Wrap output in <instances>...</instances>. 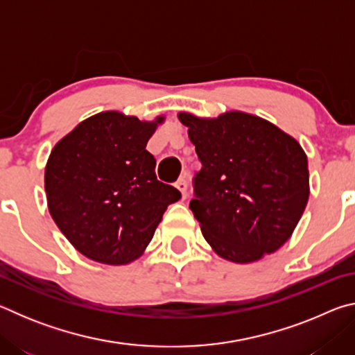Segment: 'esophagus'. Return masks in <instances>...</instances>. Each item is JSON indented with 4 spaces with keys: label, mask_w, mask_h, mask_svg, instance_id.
<instances>
[{
    "label": "esophagus",
    "mask_w": 355,
    "mask_h": 355,
    "mask_svg": "<svg viewBox=\"0 0 355 355\" xmlns=\"http://www.w3.org/2000/svg\"><path fill=\"white\" fill-rule=\"evenodd\" d=\"M177 189L182 192V197L184 199L186 196H188V182H186V177H180L177 182H175Z\"/></svg>",
    "instance_id": "esophagus-1"
}]
</instances>
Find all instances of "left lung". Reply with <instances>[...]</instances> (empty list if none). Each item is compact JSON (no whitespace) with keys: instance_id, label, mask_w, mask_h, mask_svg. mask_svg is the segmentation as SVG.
<instances>
[{"instance_id":"8db88e82","label":"left lung","mask_w":355,"mask_h":355,"mask_svg":"<svg viewBox=\"0 0 355 355\" xmlns=\"http://www.w3.org/2000/svg\"><path fill=\"white\" fill-rule=\"evenodd\" d=\"M202 169L189 208L216 254L252 263L291 236L309 200L307 155L261 117L241 111L200 119L178 114Z\"/></svg>"}]
</instances>
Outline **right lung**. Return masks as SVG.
<instances>
[{
    "instance_id": "obj_1",
    "label": "right lung",
    "mask_w": 355,
    "mask_h": 355,
    "mask_svg": "<svg viewBox=\"0 0 355 355\" xmlns=\"http://www.w3.org/2000/svg\"><path fill=\"white\" fill-rule=\"evenodd\" d=\"M164 117L95 114L59 141L45 169L48 209L84 257L128 264L142 255L180 191L156 178L147 142Z\"/></svg>"
}]
</instances>
